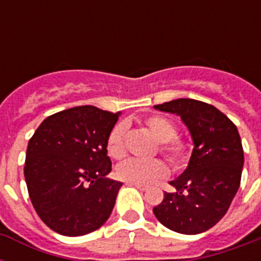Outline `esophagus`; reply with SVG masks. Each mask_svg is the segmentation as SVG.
<instances>
[{
	"instance_id": "1",
	"label": "esophagus",
	"mask_w": 261,
	"mask_h": 261,
	"mask_svg": "<svg viewBox=\"0 0 261 261\" xmlns=\"http://www.w3.org/2000/svg\"><path fill=\"white\" fill-rule=\"evenodd\" d=\"M128 186H133L135 187V188H138L139 191H146L147 187L146 186H142V184H135V182H127Z\"/></svg>"
}]
</instances>
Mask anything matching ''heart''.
I'll use <instances>...</instances> for the list:
<instances>
[{
    "label": "heart",
    "mask_w": 261,
    "mask_h": 261,
    "mask_svg": "<svg viewBox=\"0 0 261 261\" xmlns=\"http://www.w3.org/2000/svg\"><path fill=\"white\" fill-rule=\"evenodd\" d=\"M145 126L149 128L154 138L160 142V151L165 159L176 168L184 167L190 160V147L186 141L177 138V128L171 120L164 116H150L145 120ZM126 124L118 123L108 133L106 141L107 153L111 159L119 160L126 154ZM168 174V167L161 160H137L130 159L123 161L116 167V176L126 182L135 184H150Z\"/></svg>",
    "instance_id": "b5f03b06"
}]
</instances>
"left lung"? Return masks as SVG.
I'll return each mask as SVG.
<instances>
[{
    "instance_id": "8db88e82",
    "label": "left lung",
    "mask_w": 261,
    "mask_h": 261,
    "mask_svg": "<svg viewBox=\"0 0 261 261\" xmlns=\"http://www.w3.org/2000/svg\"><path fill=\"white\" fill-rule=\"evenodd\" d=\"M154 108L181 118L194 150L186 171L169 182L176 191L165 192L153 213L171 230L199 234L222 219L239 191L244 167L239 130L214 106L194 98H177Z\"/></svg>"
}]
</instances>
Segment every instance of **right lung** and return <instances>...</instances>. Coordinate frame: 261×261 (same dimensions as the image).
Here are the masks:
<instances>
[{
	"label": "right lung",
	"mask_w": 261,
	"mask_h": 261,
	"mask_svg": "<svg viewBox=\"0 0 261 261\" xmlns=\"http://www.w3.org/2000/svg\"><path fill=\"white\" fill-rule=\"evenodd\" d=\"M119 115L93 106L69 108L44 119L30 139L27 188L51 230L77 237L110 218L122 182L107 177L112 163L106 141Z\"/></svg>",
	"instance_id": "1"
}]
</instances>
